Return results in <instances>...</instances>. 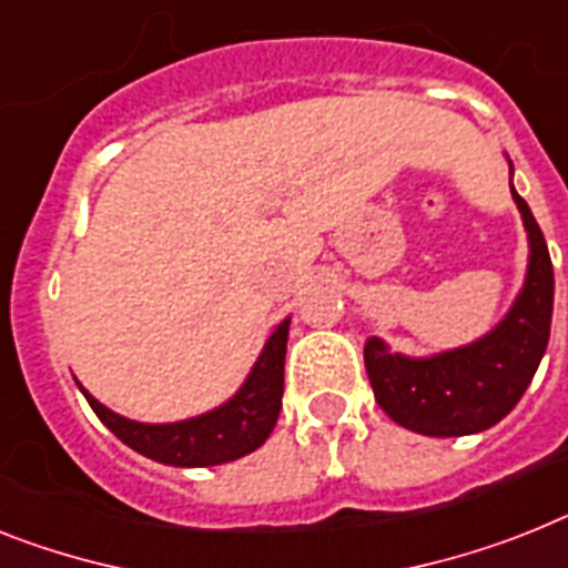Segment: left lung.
<instances>
[{"mask_svg": "<svg viewBox=\"0 0 568 568\" xmlns=\"http://www.w3.org/2000/svg\"><path fill=\"white\" fill-rule=\"evenodd\" d=\"M508 166L514 175L511 161ZM511 195L528 233V268L503 321L479 341L427 357L393 352L381 337L366 341L364 364L375 402L407 430L436 438L488 430L517 407L549 346L551 256L531 207L514 184Z\"/></svg>", "mask_w": 568, "mask_h": 568, "instance_id": "left-lung-1", "label": "left lung"}]
</instances>
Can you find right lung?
<instances>
[{"label": "right lung", "instance_id": "right-lung-1", "mask_svg": "<svg viewBox=\"0 0 568 568\" xmlns=\"http://www.w3.org/2000/svg\"><path fill=\"white\" fill-rule=\"evenodd\" d=\"M288 323L285 317L271 332L262 346L256 364L251 366L245 384L227 398L225 404L207 409L202 416L184 418V422L146 424L132 422L100 404L89 389L78 381L80 393L92 404L98 418L106 424L123 445H130L146 459L173 468H211L225 462L242 459L265 445V438L274 430L280 407H283V366L285 343H288Z\"/></svg>", "mask_w": 568, "mask_h": 568}]
</instances>
